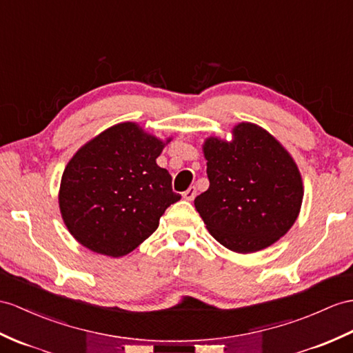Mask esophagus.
Here are the masks:
<instances>
[{"label":"esophagus","mask_w":353,"mask_h":353,"mask_svg":"<svg viewBox=\"0 0 353 353\" xmlns=\"http://www.w3.org/2000/svg\"><path fill=\"white\" fill-rule=\"evenodd\" d=\"M183 197H184L185 201H193L194 197H196V187H194V185L188 187L187 190L183 193Z\"/></svg>","instance_id":"34e87169"}]
</instances>
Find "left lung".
<instances>
[{"mask_svg": "<svg viewBox=\"0 0 353 353\" xmlns=\"http://www.w3.org/2000/svg\"><path fill=\"white\" fill-rule=\"evenodd\" d=\"M210 188L194 199L206 229L235 253H254L277 243L294 226L303 203L299 169L265 128L239 123L232 141L203 142Z\"/></svg>", "mask_w": 353, "mask_h": 353, "instance_id": "left-lung-1", "label": "left lung"}]
</instances>
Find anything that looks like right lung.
I'll use <instances>...</instances> for the list:
<instances>
[{
	"mask_svg": "<svg viewBox=\"0 0 353 353\" xmlns=\"http://www.w3.org/2000/svg\"><path fill=\"white\" fill-rule=\"evenodd\" d=\"M170 141L127 121L76 151L63 172L58 203L77 243L121 257L156 232L168 206L181 199L172 192L169 172L156 161Z\"/></svg>",
	"mask_w": 353,
	"mask_h": 353,
	"instance_id": "obj_1",
	"label": "right lung"
}]
</instances>
